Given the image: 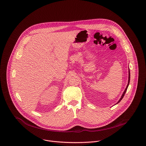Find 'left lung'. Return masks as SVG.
<instances>
[{
	"label": "left lung",
	"instance_id": "8db88e82",
	"mask_svg": "<svg viewBox=\"0 0 146 146\" xmlns=\"http://www.w3.org/2000/svg\"><path fill=\"white\" fill-rule=\"evenodd\" d=\"M129 69V70H128V84H127V87H126L125 89L124 90V92H123V94H122V96H121V98L120 99V100L118 101V102H117L116 104H118V103L122 100V99L123 98V97H124V94H125V92H126V91H127V88H128V85H129V81H130V71H129V69Z\"/></svg>",
	"mask_w": 146,
	"mask_h": 146
}]
</instances>
